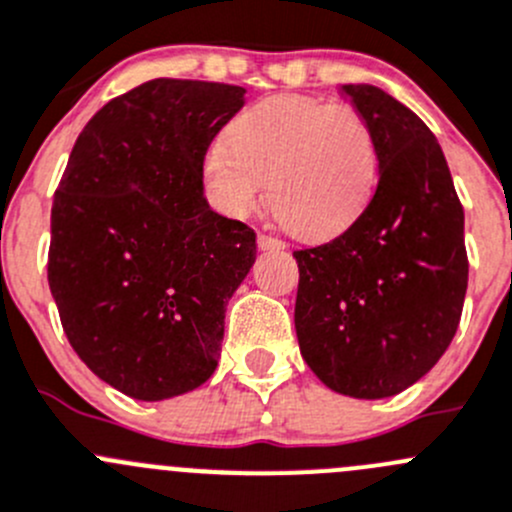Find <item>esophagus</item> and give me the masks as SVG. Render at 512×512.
Listing matches in <instances>:
<instances>
[{
  "instance_id": "esophagus-1",
  "label": "esophagus",
  "mask_w": 512,
  "mask_h": 512,
  "mask_svg": "<svg viewBox=\"0 0 512 512\" xmlns=\"http://www.w3.org/2000/svg\"><path fill=\"white\" fill-rule=\"evenodd\" d=\"M257 247H260L262 252H280L285 250V242L277 240V237L272 235H260L257 237Z\"/></svg>"
}]
</instances>
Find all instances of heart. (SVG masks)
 Returning <instances> with one entry per match:
<instances>
[{
  "label": "heart",
  "mask_w": 512,
  "mask_h": 512,
  "mask_svg": "<svg viewBox=\"0 0 512 512\" xmlns=\"http://www.w3.org/2000/svg\"><path fill=\"white\" fill-rule=\"evenodd\" d=\"M205 200L227 220H247L270 200L282 222L312 240L350 230L380 180V147L355 107L277 94L250 104L207 147Z\"/></svg>",
  "instance_id": "b5f03b06"
}]
</instances>
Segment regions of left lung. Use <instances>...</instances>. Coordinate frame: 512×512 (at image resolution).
Segmentation results:
<instances>
[{"mask_svg":"<svg viewBox=\"0 0 512 512\" xmlns=\"http://www.w3.org/2000/svg\"><path fill=\"white\" fill-rule=\"evenodd\" d=\"M370 119L380 180L355 225L292 252L295 330L310 370L340 395L403 393L443 357L468 290L465 215L428 124L372 84H342Z\"/></svg>","mask_w":512,"mask_h":512,"instance_id":"left-lung-1","label":"left lung"}]
</instances>
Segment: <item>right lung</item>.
<instances>
[{"instance_id": "right-lung-1", "label": "right lung", "mask_w": 512, "mask_h": 512, "mask_svg": "<svg viewBox=\"0 0 512 512\" xmlns=\"http://www.w3.org/2000/svg\"><path fill=\"white\" fill-rule=\"evenodd\" d=\"M245 89L150 79L79 132L54 192L47 277L84 365L135 400L210 380L255 232L217 215L200 165Z\"/></svg>"}]
</instances>
